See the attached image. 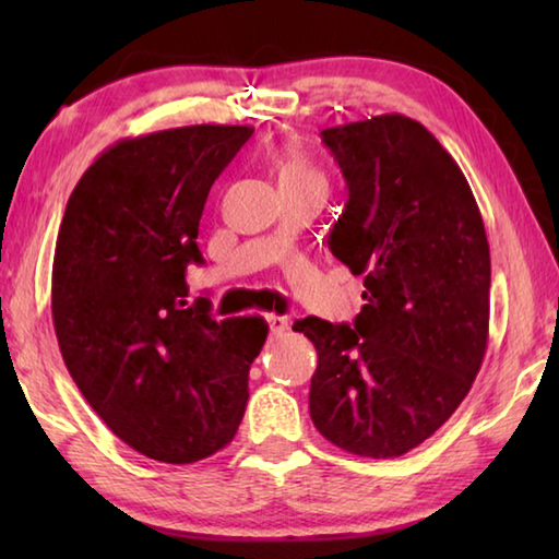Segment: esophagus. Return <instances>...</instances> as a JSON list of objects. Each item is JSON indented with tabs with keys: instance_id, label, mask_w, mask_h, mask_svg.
<instances>
[{
	"instance_id": "34e87169",
	"label": "esophagus",
	"mask_w": 559,
	"mask_h": 559,
	"mask_svg": "<svg viewBox=\"0 0 559 559\" xmlns=\"http://www.w3.org/2000/svg\"><path fill=\"white\" fill-rule=\"evenodd\" d=\"M266 320H269L271 335H286V330H288V318L271 313V316H266Z\"/></svg>"
}]
</instances>
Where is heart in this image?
Here are the masks:
<instances>
[{
	"label": "heart",
	"instance_id": "b5f03b06",
	"mask_svg": "<svg viewBox=\"0 0 559 559\" xmlns=\"http://www.w3.org/2000/svg\"><path fill=\"white\" fill-rule=\"evenodd\" d=\"M273 165H276L281 187L325 185L323 173H320L318 165L310 159L308 150L300 143H283L276 150V155H273Z\"/></svg>",
	"mask_w": 559,
	"mask_h": 559
}]
</instances>
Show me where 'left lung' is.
<instances>
[{
	"label": "left lung",
	"mask_w": 559,
	"mask_h": 559,
	"mask_svg": "<svg viewBox=\"0 0 559 559\" xmlns=\"http://www.w3.org/2000/svg\"><path fill=\"white\" fill-rule=\"evenodd\" d=\"M320 135L347 185L328 246L365 276V306L353 325L293 323L318 349L310 419L357 456H402L459 409L484 362V219L456 159L421 122L392 112Z\"/></svg>",
	"instance_id": "1"
}]
</instances>
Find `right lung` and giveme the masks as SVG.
I'll return each mask as SVG.
<instances>
[{
    "instance_id": "add662e5",
    "label": "right lung",
    "mask_w": 559,
    "mask_h": 559,
    "mask_svg": "<svg viewBox=\"0 0 559 559\" xmlns=\"http://www.w3.org/2000/svg\"><path fill=\"white\" fill-rule=\"evenodd\" d=\"M249 126H187L120 140L66 204L51 271L56 337L108 429L147 459L192 463L234 439L261 316L214 320L185 273L214 179Z\"/></svg>"
}]
</instances>
